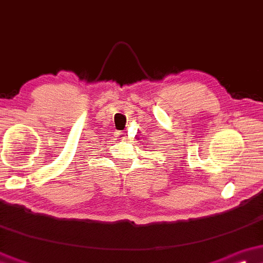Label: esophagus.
Listing matches in <instances>:
<instances>
[{"label":"esophagus","mask_w":263,"mask_h":263,"mask_svg":"<svg viewBox=\"0 0 263 263\" xmlns=\"http://www.w3.org/2000/svg\"><path fill=\"white\" fill-rule=\"evenodd\" d=\"M118 137H119L120 140H126V139H128V134H126V133H124V132L118 133Z\"/></svg>","instance_id":"1"}]
</instances>
